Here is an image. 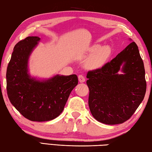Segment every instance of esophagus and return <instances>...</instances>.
Returning a JSON list of instances; mask_svg holds the SVG:
<instances>
[{
  "instance_id": "34e87169",
  "label": "esophagus",
  "mask_w": 152,
  "mask_h": 152,
  "mask_svg": "<svg viewBox=\"0 0 152 152\" xmlns=\"http://www.w3.org/2000/svg\"><path fill=\"white\" fill-rule=\"evenodd\" d=\"M78 80H79V82H85V77H84L83 75H82V74H80L78 75Z\"/></svg>"
}]
</instances>
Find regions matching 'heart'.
Returning a JSON list of instances; mask_svg holds the SVG:
<instances>
[{
    "mask_svg": "<svg viewBox=\"0 0 152 152\" xmlns=\"http://www.w3.org/2000/svg\"><path fill=\"white\" fill-rule=\"evenodd\" d=\"M110 48L104 45L99 48V45H94L90 48L89 54H92L86 61V66L90 69L99 68L104 66L110 54Z\"/></svg>",
    "mask_w": 152,
    "mask_h": 152,
    "instance_id": "obj_1",
    "label": "heart"
}]
</instances>
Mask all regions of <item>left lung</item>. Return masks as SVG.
Returning a JSON list of instances; mask_svg holds the SVG:
<instances>
[{"label": "left lung", "mask_w": 152, "mask_h": 152, "mask_svg": "<svg viewBox=\"0 0 152 152\" xmlns=\"http://www.w3.org/2000/svg\"><path fill=\"white\" fill-rule=\"evenodd\" d=\"M123 63V75H119ZM88 106L95 119L117 125L129 119L144 99L146 81L143 61L133 42L101 68L87 73Z\"/></svg>", "instance_id": "obj_1"}]
</instances>
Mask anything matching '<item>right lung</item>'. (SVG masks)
<instances>
[{"label":"right lung","mask_w":152,"mask_h":152,"mask_svg":"<svg viewBox=\"0 0 152 152\" xmlns=\"http://www.w3.org/2000/svg\"><path fill=\"white\" fill-rule=\"evenodd\" d=\"M40 40L27 37L15 45L7 70V95L18 111L31 121H48L63 111L70 92L78 84L76 74L56 76L47 81L31 78L28 58Z\"/></svg>","instance_id":"add662e5"}]
</instances>
